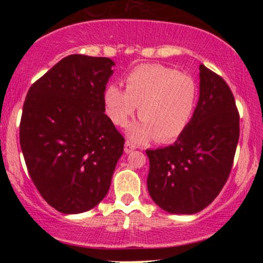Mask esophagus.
<instances>
[{
    "instance_id": "34e87169",
    "label": "esophagus",
    "mask_w": 263,
    "mask_h": 263,
    "mask_svg": "<svg viewBox=\"0 0 263 263\" xmlns=\"http://www.w3.org/2000/svg\"><path fill=\"white\" fill-rule=\"evenodd\" d=\"M135 149V146L133 145V143L130 142V141H125V143H124V152L125 153H130L132 151H134Z\"/></svg>"
}]
</instances>
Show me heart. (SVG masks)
<instances>
[{
	"instance_id": "obj_1",
	"label": "heart",
	"mask_w": 263,
	"mask_h": 263,
	"mask_svg": "<svg viewBox=\"0 0 263 263\" xmlns=\"http://www.w3.org/2000/svg\"><path fill=\"white\" fill-rule=\"evenodd\" d=\"M125 89L111 84L104 91V106L114 124L124 127L139 105L141 118L127 134L142 143L156 138L168 142L178 138L192 121L197 87L188 74L161 64H140L124 78Z\"/></svg>"
}]
</instances>
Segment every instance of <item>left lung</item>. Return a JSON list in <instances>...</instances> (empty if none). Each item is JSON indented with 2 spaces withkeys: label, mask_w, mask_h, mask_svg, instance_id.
Instances as JSON below:
<instances>
[{
  "label": "left lung",
  "mask_w": 263,
  "mask_h": 263,
  "mask_svg": "<svg viewBox=\"0 0 263 263\" xmlns=\"http://www.w3.org/2000/svg\"><path fill=\"white\" fill-rule=\"evenodd\" d=\"M239 139V115L228 84L200 66V96L192 121L174 145L147 149V188L161 210L195 214L228 181Z\"/></svg>",
  "instance_id": "left-lung-1"
}]
</instances>
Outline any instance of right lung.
<instances>
[{"mask_svg": "<svg viewBox=\"0 0 263 263\" xmlns=\"http://www.w3.org/2000/svg\"><path fill=\"white\" fill-rule=\"evenodd\" d=\"M114 66L107 57L67 56L27 92L21 151L35 188L61 213L96 207L123 153V136L104 114Z\"/></svg>", "mask_w": 263, "mask_h": 263, "instance_id": "1", "label": "right lung"}]
</instances>
